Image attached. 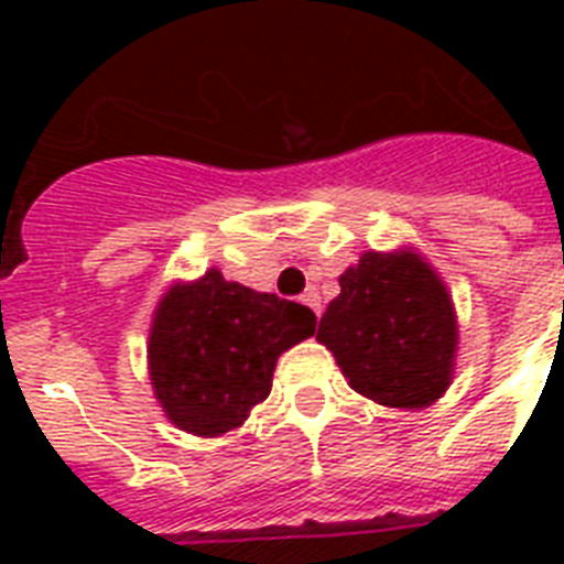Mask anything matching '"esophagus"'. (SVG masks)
I'll return each instance as SVG.
<instances>
[{
    "mask_svg": "<svg viewBox=\"0 0 564 564\" xmlns=\"http://www.w3.org/2000/svg\"><path fill=\"white\" fill-rule=\"evenodd\" d=\"M301 301H304V304H307V307L313 310L316 316H322V295H318V290H313V286H310V290L301 295Z\"/></svg>",
    "mask_w": 564,
    "mask_h": 564,
    "instance_id": "1",
    "label": "esophagus"
}]
</instances>
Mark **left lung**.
I'll return each instance as SVG.
<instances>
[{
  "mask_svg": "<svg viewBox=\"0 0 564 564\" xmlns=\"http://www.w3.org/2000/svg\"><path fill=\"white\" fill-rule=\"evenodd\" d=\"M316 339L327 345L348 386L398 410H424L454 380V299L415 251H366L339 274Z\"/></svg>",
  "mask_w": 564,
  "mask_h": 564,
  "instance_id": "left-lung-1",
  "label": "left lung"
}]
</instances>
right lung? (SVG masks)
Here are the masks:
<instances>
[{"label":"right lung","instance_id":"obj_1","mask_svg":"<svg viewBox=\"0 0 564 564\" xmlns=\"http://www.w3.org/2000/svg\"><path fill=\"white\" fill-rule=\"evenodd\" d=\"M313 334L310 307L207 269L198 281L172 283L158 301L149 327L154 398L175 427L221 436L269 398L278 357Z\"/></svg>","mask_w":564,"mask_h":564}]
</instances>
